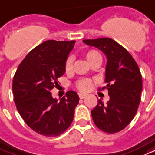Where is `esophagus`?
Returning <instances> with one entry per match:
<instances>
[{"instance_id":"1","label":"esophagus","mask_w":155,"mask_h":155,"mask_svg":"<svg viewBox=\"0 0 155 155\" xmlns=\"http://www.w3.org/2000/svg\"><path fill=\"white\" fill-rule=\"evenodd\" d=\"M79 97H80V98H81V99H84V98L86 97V95L83 94H79Z\"/></svg>"}]
</instances>
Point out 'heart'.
<instances>
[{"instance_id": "b5f03b06", "label": "heart", "mask_w": 155, "mask_h": 155, "mask_svg": "<svg viewBox=\"0 0 155 155\" xmlns=\"http://www.w3.org/2000/svg\"><path fill=\"white\" fill-rule=\"evenodd\" d=\"M85 58L87 61L91 65L94 62H101L102 61V57L98 51L95 50H89L85 53ZM73 63H74V58L71 56H70L66 58L65 61V71L66 73H69L72 71L73 69ZM93 86V84L91 81L86 80V79H82L78 81L75 83V87L78 90L81 92H87L91 89Z\"/></svg>"}]
</instances>
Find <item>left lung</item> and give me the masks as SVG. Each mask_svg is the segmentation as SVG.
Segmentation results:
<instances>
[{
  "instance_id": "obj_1",
  "label": "left lung",
  "mask_w": 155,
  "mask_h": 155,
  "mask_svg": "<svg viewBox=\"0 0 155 155\" xmlns=\"http://www.w3.org/2000/svg\"><path fill=\"white\" fill-rule=\"evenodd\" d=\"M104 51L107 58L105 82L110 99H101L91 111L93 121L98 129L113 134L123 130L136 116L140 103L142 76L137 63L127 49L109 38L83 40Z\"/></svg>"
}]
</instances>
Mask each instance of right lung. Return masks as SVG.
Wrapping results in <instances>:
<instances>
[{
  "label": "right lung",
  "instance_id": "right-lung-1",
  "mask_svg": "<svg viewBox=\"0 0 155 155\" xmlns=\"http://www.w3.org/2000/svg\"><path fill=\"white\" fill-rule=\"evenodd\" d=\"M75 41L48 40L30 51L14 75L12 90L16 108L26 124L45 136H60L71 125L77 93L69 90L57 102L51 90L65 73V61Z\"/></svg>",
  "mask_w": 155,
  "mask_h": 155
}]
</instances>
